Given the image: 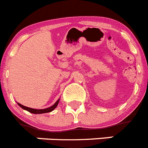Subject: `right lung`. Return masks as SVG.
<instances>
[{
    "label": "right lung",
    "mask_w": 148,
    "mask_h": 148,
    "mask_svg": "<svg viewBox=\"0 0 148 148\" xmlns=\"http://www.w3.org/2000/svg\"><path fill=\"white\" fill-rule=\"evenodd\" d=\"M59 101H60V99H58V100L57 101V102H56L55 103H54L52 106H51V107H49V108H45V109H34V108H31L26 107V106H23V105H21V104H20V103H18V105L20 106V107L22 108L23 109H24V110H27V111H29V112L32 113V114H45V113H49V112H51V111H52V110H54V109L55 108L57 107V106H58V103H59Z\"/></svg>",
    "instance_id": "add662e5"
}]
</instances>
